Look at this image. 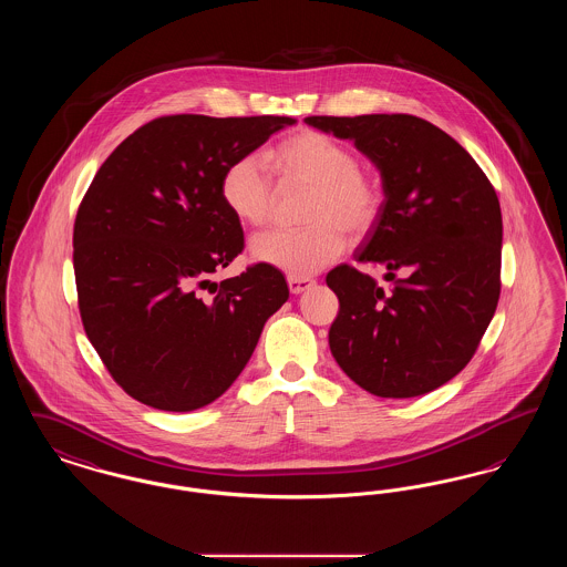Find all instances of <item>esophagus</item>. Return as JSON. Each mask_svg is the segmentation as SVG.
<instances>
[{
  "mask_svg": "<svg viewBox=\"0 0 567 567\" xmlns=\"http://www.w3.org/2000/svg\"><path fill=\"white\" fill-rule=\"evenodd\" d=\"M287 285H289V289H291V293H301V291H306L308 287H312L315 285V280H310V278H306V276H289L287 278Z\"/></svg>",
  "mask_w": 567,
  "mask_h": 567,
  "instance_id": "esophagus-1",
  "label": "esophagus"
}]
</instances>
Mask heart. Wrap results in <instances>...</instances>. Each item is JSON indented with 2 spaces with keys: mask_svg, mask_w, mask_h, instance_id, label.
I'll use <instances>...</instances> for the list:
<instances>
[{
  "mask_svg": "<svg viewBox=\"0 0 567 567\" xmlns=\"http://www.w3.org/2000/svg\"><path fill=\"white\" fill-rule=\"evenodd\" d=\"M266 162L282 181L310 187L303 220L297 231H270L250 243V257L259 264L310 276L338 259L347 236H363L377 220L382 189L377 176L357 167L351 148L331 135L303 130L268 151ZM225 208L246 227H264L270 218L271 181L255 155L227 163L220 176Z\"/></svg>",
  "mask_w": 567,
  "mask_h": 567,
  "instance_id": "obj_1",
  "label": "heart"
}]
</instances>
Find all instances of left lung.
Instances as JSON below:
<instances>
[{
    "instance_id": "1",
    "label": "left lung",
    "mask_w": 567,
    "mask_h": 567,
    "mask_svg": "<svg viewBox=\"0 0 567 567\" xmlns=\"http://www.w3.org/2000/svg\"><path fill=\"white\" fill-rule=\"evenodd\" d=\"M351 140L382 178L384 202L357 264H378L391 291L354 266L327 274L340 299L329 349L378 398H416L470 363L499 299L502 210L472 155L412 114L308 116Z\"/></svg>"
}]
</instances>
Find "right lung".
Returning <instances> with one entry per match:
<instances>
[{"label":"right lung","instance_id":"right-lung-1","mask_svg":"<svg viewBox=\"0 0 567 567\" xmlns=\"http://www.w3.org/2000/svg\"><path fill=\"white\" fill-rule=\"evenodd\" d=\"M296 123L162 116L97 169L74 223L79 308L91 344L137 402L167 412L213 404L289 299L285 276L266 264L220 285L210 274L244 248L243 225L220 199L223 169Z\"/></svg>","mask_w":567,"mask_h":567}]
</instances>
